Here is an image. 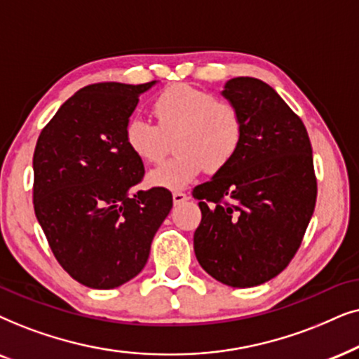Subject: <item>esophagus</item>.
Instances as JSON below:
<instances>
[{
	"label": "esophagus",
	"instance_id": "1",
	"mask_svg": "<svg viewBox=\"0 0 359 359\" xmlns=\"http://www.w3.org/2000/svg\"><path fill=\"white\" fill-rule=\"evenodd\" d=\"M189 197H187V194H184V192H179V190H175L174 194H172V200H174V205H180V203H184L185 200H187Z\"/></svg>",
	"mask_w": 359,
	"mask_h": 359
}]
</instances>
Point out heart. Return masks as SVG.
I'll use <instances>...</instances> for the list:
<instances>
[{
    "label": "heart",
    "mask_w": 359,
    "mask_h": 359,
    "mask_svg": "<svg viewBox=\"0 0 359 359\" xmlns=\"http://www.w3.org/2000/svg\"><path fill=\"white\" fill-rule=\"evenodd\" d=\"M157 124L141 116L128 119L124 140L144 162H159L172 140L175 157L147 175L154 187L184 189L200 170L217 172L236 154L243 140V118L233 103L215 95L177 83L157 95L152 104Z\"/></svg>",
    "instance_id": "obj_1"
}]
</instances>
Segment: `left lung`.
I'll return each mask as SVG.
<instances>
[{"mask_svg":"<svg viewBox=\"0 0 359 359\" xmlns=\"http://www.w3.org/2000/svg\"><path fill=\"white\" fill-rule=\"evenodd\" d=\"M222 95L243 118L235 157L194 189L202 222L194 251L218 283L255 287L283 272L313 215L317 180L302 119L262 80L236 76Z\"/></svg>","mask_w":359,"mask_h":359,"instance_id":"8db88e82","label":"left lung"}]
</instances>
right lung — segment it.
Returning <instances> with one entry per match:
<instances>
[{"label": "right lung", "instance_id": "obj_1", "mask_svg": "<svg viewBox=\"0 0 359 359\" xmlns=\"http://www.w3.org/2000/svg\"><path fill=\"white\" fill-rule=\"evenodd\" d=\"M156 83L88 85L37 140V222L59 264L87 287L114 289L140 274L172 208L169 190H133L144 164L124 140L140 97Z\"/></svg>", "mask_w": 359, "mask_h": 359}]
</instances>
